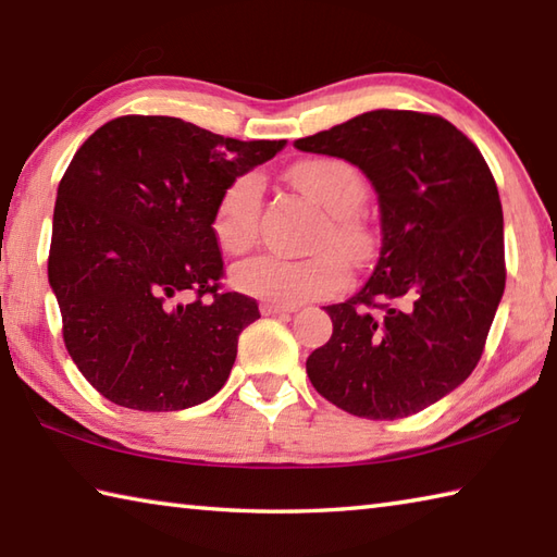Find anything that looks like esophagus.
Masks as SVG:
<instances>
[{
    "label": "esophagus",
    "instance_id": "obj_1",
    "mask_svg": "<svg viewBox=\"0 0 557 557\" xmlns=\"http://www.w3.org/2000/svg\"><path fill=\"white\" fill-rule=\"evenodd\" d=\"M260 311L265 313V317H280V313H295L297 305H277V301H262Z\"/></svg>",
    "mask_w": 557,
    "mask_h": 557
}]
</instances>
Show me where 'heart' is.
Listing matches in <instances>:
<instances>
[{
	"instance_id": "1",
	"label": "heart",
	"mask_w": 557,
	"mask_h": 557,
	"mask_svg": "<svg viewBox=\"0 0 557 557\" xmlns=\"http://www.w3.org/2000/svg\"><path fill=\"white\" fill-rule=\"evenodd\" d=\"M289 180L299 191L329 211L307 258H285L262 252L234 268V285L246 295L299 305L329 297L346 287L348 260L362 265L375 252V231L358 209L366 201V180L360 170L343 158H309L289 168ZM265 182L258 173L234 177L216 201L211 231L219 248L231 256L246 252L258 238Z\"/></svg>"
}]
</instances>
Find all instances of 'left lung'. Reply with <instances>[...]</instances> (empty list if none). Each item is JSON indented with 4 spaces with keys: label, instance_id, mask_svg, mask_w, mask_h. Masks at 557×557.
<instances>
[{
    "label": "left lung",
    "instance_id": "1",
    "mask_svg": "<svg viewBox=\"0 0 557 557\" xmlns=\"http://www.w3.org/2000/svg\"><path fill=\"white\" fill-rule=\"evenodd\" d=\"M295 146L358 165L382 216L375 272L326 307L333 333L307 375L352 417H411L482 358L507 282L497 182L462 131L423 111H368Z\"/></svg>",
    "mask_w": 557,
    "mask_h": 557
}]
</instances>
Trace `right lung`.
<instances>
[{"instance_id": "1", "label": "right lung", "mask_w": 557, "mask_h": 557, "mask_svg": "<svg viewBox=\"0 0 557 557\" xmlns=\"http://www.w3.org/2000/svg\"><path fill=\"white\" fill-rule=\"evenodd\" d=\"M282 146L128 114L77 148L58 185L48 280L70 358L102 397L180 411L224 387L260 311L224 289L211 219L228 182Z\"/></svg>"}]
</instances>
